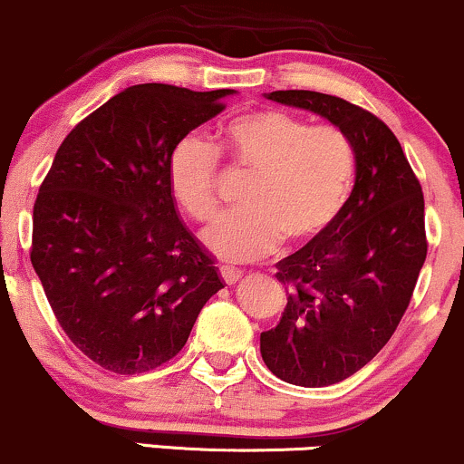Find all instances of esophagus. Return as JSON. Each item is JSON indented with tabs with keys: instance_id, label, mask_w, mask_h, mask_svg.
<instances>
[{
	"instance_id": "obj_1",
	"label": "esophagus",
	"mask_w": 464,
	"mask_h": 464,
	"mask_svg": "<svg viewBox=\"0 0 464 464\" xmlns=\"http://www.w3.org/2000/svg\"><path fill=\"white\" fill-rule=\"evenodd\" d=\"M219 273H221V279L227 285L238 284V282H241V277H243V271H238V268H234V266H221Z\"/></svg>"
}]
</instances>
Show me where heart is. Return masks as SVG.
<instances>
[{
    "label": "heart",
    "mask_w": 464,
    "mask_h": 464,
    "mask_svg": "<svg viewBox=\"0 0 464 464\" xmlns=\"http://www.w3.org/2000/svg\"><path fill=\"white\" fill-rule=\"evenodd\" d=\"M226 146L238 165L258 174L247 213L221 217L204 245L226 262H256L282 247L323 238L344 213L357 179V150L346 130L284 110H258L227 120ZM221 154L199 135L171 148L168 179L174 198L196 221L219 213Z\"/></svg>",
    "instance_id": "obj_1"
}]
</instances>
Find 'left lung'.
<instances>
[{
    "label": "left lung",
    "mask_w": 464,
    "mask_h": 464,
    "mask_svg": "<svg viewBox=\"0 0 464 464\" xmlns=\"http://www.w3.org/2000/svg\"><path fill=\"white\" fill-rule=\"evenodd\" d=\"M268 99L320 113L357 150L353 196L335 226L277 262L288 305L260 335L277 379L327 387L372 362L407 312L428 254L424 193L398 137L374 113L312 90H277Z\"/></svg>",
    "instance_id": "8db88e82"
}]
</instances>
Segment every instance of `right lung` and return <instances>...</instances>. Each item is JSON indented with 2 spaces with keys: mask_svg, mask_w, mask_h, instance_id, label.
I'll return each instance as SVG.
<instances>
[{
  "mask_svg": "<svg viewBox=\"0 0 464 464\" xmlns=\"http://www.w3.org/2000/svg\"><path fill=\"white\" fill-rule=\"evenodd\" d=\"M232 92L130 85L57 148L34 202L30 258L68 340L101 368L140 374L169 362L223 288L179 219L168 161Z\"/></svg>",
  "mask_w": 464,
  "mask_h": 464,
  "instance_id": "add662e5",
  "label": "right lung"
}]
</instances>
